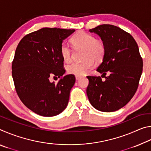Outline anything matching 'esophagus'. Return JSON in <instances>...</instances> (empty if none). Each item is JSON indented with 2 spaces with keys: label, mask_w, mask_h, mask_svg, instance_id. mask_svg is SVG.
<instances>
[{
  "label": "esophagus",
  "mask_w": 151,
  "mask_h": 151,
  "mask_svg": "<svg viewBox=\"0 0 151 151\" xmlns=\"http://www.w3.org/2000/svg\"><path fill=\"white\" fill-rule=\"evenodd\" d=\"M81 77V76H78V75H76L75 76V78H76V80H78L79 78H80Z\"/></svg>",
  "instance_id": "34e87169"
}]
</instances>
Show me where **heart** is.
Listing matches in <instances>:
<instances>
[{"label": "heart", "instance_id": "1", "mask_svg": "<svg viewBox=\"0 0 151 151\" xmlns=\"http://www.w3.org/2000/svg\"><path fill=\"white\" fill-rule=\"evenodd\" d=\"M70 42L76 50H83L82 61L73 63L67 66L66 70L69 74L75 75H84L94 66V63L103 60L105 55V45L103 40L96 39L93 35L83 31L78 32L70 39ZM60 53L65 62H69L71 59V50L65 43L61 45Z\"/></svg>", "mask_w": 151, "mask_h": 151}]
</instances>
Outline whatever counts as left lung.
<instances>
[{"label": "left lung", "instance_id": "obj_1", "mask_svg": "<svg viewBox=\"0 0 151 151\" xmlns=\"http://www.w3.org/2000/svg\"><path fill=\"white\" fill-rule=\"evenodd\" d=\"M89 31L98 35L105 45L103 63L96 70L105 81L87 76L88 100L99 111H116L131 100L139 86L143 66L139 47L129 32L114 25H99ZM107 72L109 75L105 77Z\"/></svg>", "mask_w": 151, "mask_h": 151}]
</instances>
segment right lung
I'll return each instance as SVG.
<instances>
[{
	"instance_id": "add662e5",
	"label": "right lung",
	"mask_w": 151,
	"mask_h": 151,
	"mask_svg": "<svg viewBox=\"0 0 151 151\" xmlns=\"http://www.w3.org/2000/svg\"><path fill=\"white\" fill-rule=\"evenodd\" d=\"M75 30L42 28L24 36L17 47L12 63L15 89L22 103L40 116H56L67 106L75 76H62L57 83L49 78L65 74L60 47Z\"/></svg>"
}]
</instances>
